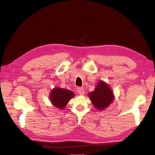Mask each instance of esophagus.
I'll list each match as a JSON object with an SVG mask.
<instances>
[{
  "label": "esophagus",
  "mask_w": 155,
  "mask_h": 155,
  "mask_svg": "<svg viewBox=\"0 0 155 155\" xmlns=\"http://www.w3.org/2000/svg\"><path fill=\"white\" fill-rule=\"evenodd\" d=\"M77 92L79 95H83L85 94V91H84V89L81 87H78L77 89Z\"/></svg>",
  "instance_id": "obj_1"
}]
</instances>
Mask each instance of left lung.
Listing matches in <instances>:
<instances>
[{
  "mask_svg": "<svg viewBox=\"0 0 155 155\" xmlns=\"http://www.w3.org/2000/svg\"><path fill=\"white\" fill-rule=\"evenodd\" d=\"M97 109L104 110L113 101V93L109 85L102 81L97 85L95 90L88 94Z\"/></svg>",
  "mask_w": 155,
  "mask_h": 155,
  "instance_id": "obj_1",
  "label": "left lung"
}]
</instances>
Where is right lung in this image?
<instances>
[{
	"label": "right lung",
	"mask_w": 155,
	"mask_h": 155,
	"mask_svg": "<svg viewBox=\"0 0 155 155\" xmlns=\"http://www.w3.org/2000/svg\"><path fill=\"white\" fill-rule=\"evenodd\" d=\"M74 94L67 89L55 88L51 92L50 98L52 104L59 109H63Z\"/></svg>",
	"instance_id": "add662e5"
}]
</instances>
